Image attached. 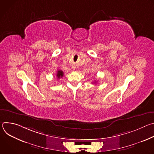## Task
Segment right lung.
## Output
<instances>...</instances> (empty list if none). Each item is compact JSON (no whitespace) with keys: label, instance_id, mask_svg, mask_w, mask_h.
Returning <instances> with one entry per match:
<instances>
[{"label":"right lung","instance_id":"add662e5","mask_svg":"<svg viewBox=\"0 0 154 154\" xmlns=\"http://www.w3.org/2000/svg\"><path fill=\"white\" fill-rule=\"evenodd\" d=\"M63 75H64V73H63V72L62 71H61V70H58V71H57V78L58 79H60V78H61V77H63Z\"/></svg>","mask_w":154,"mask_h":154}]
</instances>
